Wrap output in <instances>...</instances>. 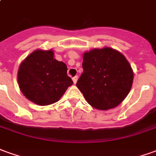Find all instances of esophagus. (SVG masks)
Returning <instances> with one entry per match:
<instances>
[{
  "instance_id": "obj_1",
  "label": "esophagus",
  "mask_w": 156,
  "mask_h": 156,
  "mask_svg": "<svg viewBox=\"0 0 156 156\" xmlns=\"http://www.w3.org/2000/svg\"><path fill=\"white\" fill-rule=\"evenodd\" d=\"M72 80H73L74 84H76V82H77V80H78V76H75V77H73V78H72Z\"/></svg>"
}]
</instances>
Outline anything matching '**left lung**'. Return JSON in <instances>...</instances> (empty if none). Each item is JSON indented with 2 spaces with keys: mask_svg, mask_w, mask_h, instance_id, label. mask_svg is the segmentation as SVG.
I'll list each match as a JSON object with an SVG mask.
<instances>
[{
  "mask_svg": "<svg viewBox=\"0 0 156 156\" xmlns=\"http://www.w3.org/2000/svg\"><path fill=\"white\" fill-rule=\"evenodd\" d=\"M83 73L76 83L89 105L113 109L128 95L133 70L126 57L111 47L94 48L83 54Z\"/></svg>",
  "mask_w": 156,
  "mask_h": 156,
  "instance_id": "obj_1",
  "label": "left lung"
}]
</instances>
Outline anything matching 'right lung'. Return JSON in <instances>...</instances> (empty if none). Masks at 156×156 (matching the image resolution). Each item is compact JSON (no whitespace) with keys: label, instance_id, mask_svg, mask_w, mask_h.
Here are the masks:
<instances>
[{"label":"right lung","instance_id":"1","mask_svg":"<svg viewBox=\"0 0 156 156\" xmlns=\"http://www.w3.org/2000/svg\"><path fill=\"white\" fill-rule=\"evenodd\" d=\"M67 69L64 62L54 58L51 49H36L19 65V88L23 96L35 105L46 106L54 104L73 84Z\"/></svg>","mask_w":156,"mask_h":156}]
</instances>
